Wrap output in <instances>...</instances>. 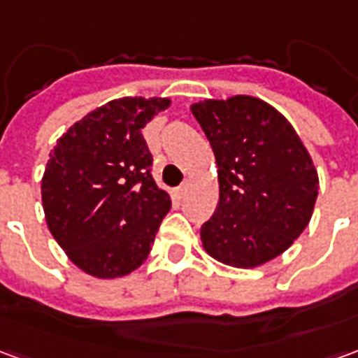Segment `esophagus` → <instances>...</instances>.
Here are the masks:
<instances>
[{
    "label": "esophagus",
    "mask_w": 358,
    "mask_h": 358,
    "mask_svg": "<svg viewBox=\"0 0 358 358\" xmlns=\"http://www.w3.org/2000/svg\"><path fill=\"white\" fill-rule=\"evenodd\" d=\"M186 189H187V184H182V186L174 189V195H176V197H182V195L186 194Z\"/></svg>",
    "instance_id": "1"
}]
</instances>
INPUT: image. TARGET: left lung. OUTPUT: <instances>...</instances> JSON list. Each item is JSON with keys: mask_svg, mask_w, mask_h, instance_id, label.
I'll use <instances>...</instances> for the list:
<instances>
[{"mask_svg": "<svg viewBox=\"0 0 358 358\" xmlns=\"http://www.w3.org/2000/svg\"><path fill=\"white\" fill-rule=\"evenodd\" d=\"M218 166V205L201 226L203 249L218 263L255 268L307 228L318 172L289 120L253 95L203 99L192 107Z\"/></svg>", "mask_w": 358, "mask_h": 358, "instance_id": "obj_1", "label": "left lung"}]
</instances>
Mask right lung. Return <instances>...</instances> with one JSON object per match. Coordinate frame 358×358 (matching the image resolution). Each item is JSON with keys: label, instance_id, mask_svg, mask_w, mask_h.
Masks as SVG:
<instances>
[{"label": "right lung", "instance_id": "right-lung-1", "mask_svg": "<svg viewBox=\"0 0 358 358\" xmlns=\"http://www.w3.org/2000/svg\"><path fill=\"white\" fill-rule=\"evenodd\" d=\"M169 97H120L74 122L51 149L42 205L51 236L90 276H128L148 259L171 195L149 174L141 136Z\"/></svg>", "mask_w": 358, "mask_h": 358}]
</instances>
